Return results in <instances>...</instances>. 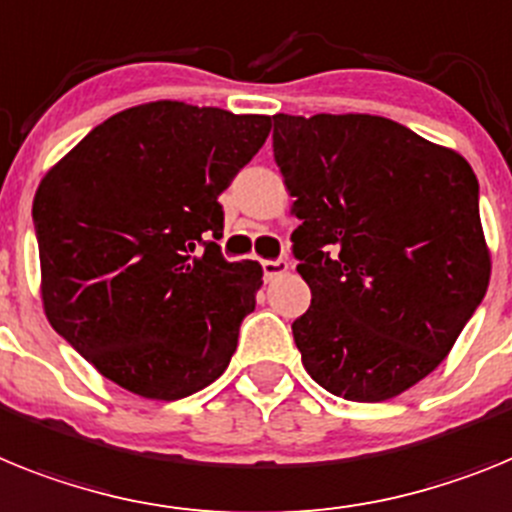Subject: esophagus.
I'll return each mask as SVG.
<instances>
[{"mask_svg": "<svg viewBox=\"0 0 512 512\" xmlns=\"http://www.w3.org/2000/svg\"><path fill=\"white\" fill-rule=\"evenodd\" d=\"M262 273H265V281L281 278L288 273V260H262Z\"/></svg>", "mask_w": 512, "mask_h": 512, "instance_id": "34e87169", "label": "esophagus"}]
</instances>
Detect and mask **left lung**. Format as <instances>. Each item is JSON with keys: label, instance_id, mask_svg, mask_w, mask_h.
<instances>
[{"label": "left lung", "instance_id": "obj_1", "mask_svg": "<svg viewBox=\"0 0 512 512\" xmlns=\"http://www.w3.org/2000/svg\"><path fill=\"white\" fill-rule=\"evenodd\" d=\"M311 306L306 373L350 402L397 397L451 353L490 286L479 182L459 151L381 115H273Z\"/></svg>", "mask_w": 512, "mask_h": 512}]
</instances>
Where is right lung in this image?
<instances>
[{
	"instance_id": "obj_1",
	"label": "right lung",
	"mask_w": 512,
	"mask_h": 512,
	"mask_svg": "<svg viewBox=\"0 0 512 512\" xmlns=\"http://www.w3.org/2000/svg\"><path fill=\"white\" fill-rule=\"evenodd\" d=\"M268 115L157 100L92 128L35 190L48 322L113 384L190 397L229 366L262 268L226 262L219 195Z\"/></svg>"
}]
</instances>
